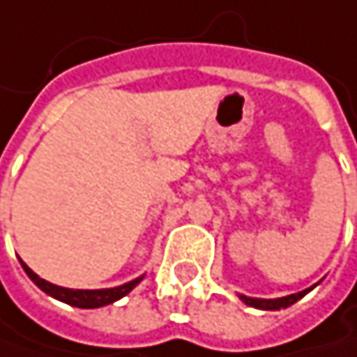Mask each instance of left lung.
<instances>
[{
  "label": "left lung",
  "instance_id": "left-lung-1",
  "mask_svg": "<svg viewBox=\"0 0 357 357\" xmlns=\"http://www.w3.org/2000/svg\"><path fill=\"white\" fill-rule=\"evenodd\" d=\"M312 289V287H310ZM310 289H304L300 294H291V296H285V298H277V300H258V298H246L242 296V300L248 304V306H254V308H260V310H281V308H287L291 304H296L300 298H304Z\"/></svg>",
  "mask_w": 357,
  "mask_h": 357
}]
</instances>
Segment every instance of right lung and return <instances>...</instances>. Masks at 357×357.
<instances>
[{
  "instance_id": "right-lung-1",
  "label": "right lung",
  "mask_w": 357,
  "mask_h": 357,
  "mask_svg": "<svg viewBox=\"0 0 357 357\" xmlns=\"http://www.w3.org/2000/svg\"><path fill=\"white\" fill-rule=\"evenodd\" d=\"M22 268L26 271V275L35 281V285H38L45 294H49V296H53V298L70 304V306H76V308H101V306L113 304L119 298H123L126 294H130L140 283V279H142L140 277V279H134V281H130L126 285L111 287V289H68V287H59V285H53V283L40 279L24 262H22Z\"/></svg>"
}]
</instances>
